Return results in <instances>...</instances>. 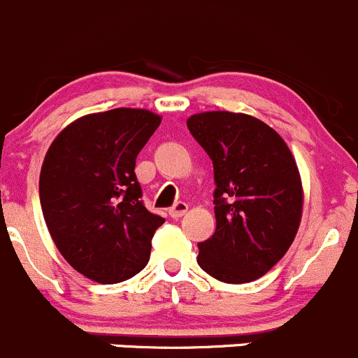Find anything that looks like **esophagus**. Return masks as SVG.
I'll use <instances>...</instances> for the list:
<instances>
[{
  "instance_id": "obj_1",
  "label": "esophagus",
  "mask_w": 358,
  "mask_h": 358,
  "mask_svg": "<svg viewBox=\"0 0 358 358\" xmlns=\"http://www.w3.org/2000/svg\"><path fill=\"white\" fill-rule=\"evenodd\" d=\"M187 209H189V204H187V202H183V201H178V202H175V204H173V208L169 209V216H171V218H182L183 215H185L187 213Z\"/></svg>"
}]
</instances>
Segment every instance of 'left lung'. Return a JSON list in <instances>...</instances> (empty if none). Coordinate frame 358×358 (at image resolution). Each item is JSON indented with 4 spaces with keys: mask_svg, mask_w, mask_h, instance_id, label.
Returning a JSON list of instances; mask_svg holds the SVG:
<instances>
[{
    "mask_svg": "<svg viewBox=\"0 0 358 358\" xmlns=\"http://www.w3.org/2000/svg\"><path fill=\"white\" fill-rule=\"evenodd\" d=\"M213 161L216 230L197 263L227 284L265 275L289 249L301 222L298 166L279 133L248 114L215 110L187 119Z\"/></svg>",
    "mask_w": 358,
    "mask_h": 358,
    "instance_id": "obj_1",
    "label": "left lung"
}]
</instances>
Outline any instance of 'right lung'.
<instances>
[{
  "mask_svg": "<svg viewBox=\"0 0 358 358\" xmlns=\"http://www.w3.org/2000/svg\"><path fill=\"white\" fill-rule=\"evenodd\" d=\"M159 124L143 109L85 115L59 133L43 161L39 201L50 236L95 282H122L149 263L164 218L143 206L135 164Z\"/></svg>",
  "mask_w": 358,
  "mask_h": 358,
  "instance_id": "right-lung-1",
  "label": "right lung"
}]
</instances>
